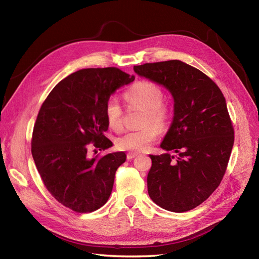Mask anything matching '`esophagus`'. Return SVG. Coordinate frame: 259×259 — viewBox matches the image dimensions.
I'll return each instance as SVG.
<instances>
[{
    "label": "esophagus",
    "mask_w": 259,
    "mask_h": 259,
    "mask_svg": "<svg viewBox=\"0 0 259 259\" xmlns=\"http://www.w3.org/2000/svg\"><path fill=\"white\" fill-rule=\"evenodd\" d=\"M138 154L137 153H132V152H130V153H127V160H133L134 158H136Z\"/></svg>",
    "instance_id": "34e87169"
}]
</instances>
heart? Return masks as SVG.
Returning a JSON list of instances; mask_svg holds the SVG:
<instances>
[{"label": "heart", "instance_id": "heart-1", "mask_svg": "<svg viewBox=\"0 0 259 259\" xmlns=\"http://www.w3.org/2000/svg\"><path fill=\"white\" fill-rule=\"evenodd\" d=\"M124 97L131 107L145 112L143 126L139 131L125 133L115 140L116 147L121 150L142 152L147 150L154 142L158 130L166 128L170 117L169 107L163 103V92L158 84L151 81L142 80L133 84L125 92ZM106 121L111 130H122V108L114 98L109 99L105 107ZM157 128L155 129V127Z\"/></svg>", "mask_w": 259, "mask_h": 259}]
</instances>
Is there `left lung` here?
I'll list each match as a JSON object with an SVG mask.
<instances>
[{"instance_id":"obj_1","label":"left lung","mask_w":259,"mask_h":259,"mask_svg":"<svg viewBox=\"0 0 259 259\" xmlns=\"http://www.w3.org/2000/svg\"><path fill=\"white\" fill-rule=\"evenodd\" d=\"M134 71L174 99L173 122L160 147L178 156L150 154L149 197L169 211L190 210L216 190L228 165L234 132L226 99L206 74L180 60L134 66Z\"/></svg>"}]
</instances>
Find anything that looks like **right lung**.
Instances as JSON below:
<instances>
[{"mask_svg":"<svg viewBox=\"0 0 259 259\" xmlns=\"http://www.w3.org/2000/svg\"><path fill=\"white\" fill-rule=\"evenodd\" d=\"M135 80L117 68L82 69L60 81L45 99L32 135L35 166L53 197L77 213L100 208L110 197L123 151L90 158L88 146L112 147L105 107L112 94Z\"/></svg>","mask_w":259,"mask_h":259,"instance_id":"obj_1","label":"right lung"}]
</instances>
